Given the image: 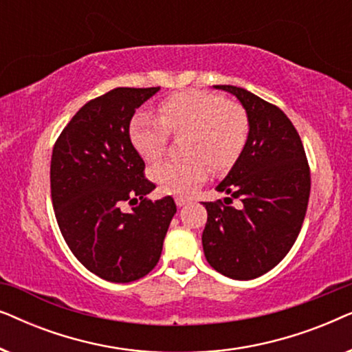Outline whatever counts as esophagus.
Returning <instances> with one entry per match:
<instances>
[{
	"label": "esophagus",
	"instance_id": "34e87169",
	"mask_svg": "<svg viewBox=\"0 0 352 352\" xmlns=\"http://www.w3.org/2000/svg\"><path fill=\"white\" fill-rule=\"evenodd\" d=\"M175 201H176L177 206H184V205L189 204V199H186V197H176Z\"/></svg>",
	"mask_w": 352,
	"mask_h": 352
}]
</instances>
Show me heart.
<instances>
[{
	"mask_svg": "<svg viewBox=\"0 0 352 352\" xmlns=\"http://www.w3.org/2000/svg\"><path fill=\"white\" fill-rule=\"evenodd\" d=\"M170 133L182 134L186 157L168 158L152 168L160 190L187 195L205 181L206 163L224 170L242 153L250 134L247 110L239 102L201 89L171 94L158 104V117L139 112L129 124V136L144 160L155 162L165 152Z\"/></svg>",
	"mask_w": 352,
	"mask_h": 352,
	"instance_id": "1",
	"label": "heart"
}]
</instances>
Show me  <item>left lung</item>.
Listing matches in <instances>:
<instances>
[{
	"mask_svg": "<svg viewBox=\"0 0 352 352\" xmlns=\"http://www.w3.org/2000/svg\"><path fill=\"white\" fill-rule=\"evenodd\" d=\"M240 100L250 134L232 170L216 187L224 204L205 201L208 219L201 243L206 261L235 280L276 267L300 234L311 192V171L300 134L277 105L250 91L216 85ZM243 201L240 209L230 205Z\"/></svg>",
	"mask_w": 352,
	"mask_h": 352,
	"instance_id": "left-lung-1",
	"label": "left lung"
}]
</instances>
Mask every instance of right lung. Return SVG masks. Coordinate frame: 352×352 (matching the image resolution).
Returning a JSON list of instances; mask_svg holds the SVG:
<instances>
[{
  "mask_svg": "<svg viewBox=\"0 0 352 352\" xmlns=\"http://www.w3.org/2000/svg\"><path fill=\"white\" fill-rule=\"evenodd\" d=\"M157 88H115L89 100L62 129L51 157V199L75 258L96 276L128 283L160 259L176 213L170 195L152 201L155 184L129 138L138 107ZM123 203L134 204L129 214Z\"/></svg>",
  "mask_w": 352,
  "mask_h": 352,
  "instance_id": "obj_1",
  "label": "right lung"
}]
</instances>
